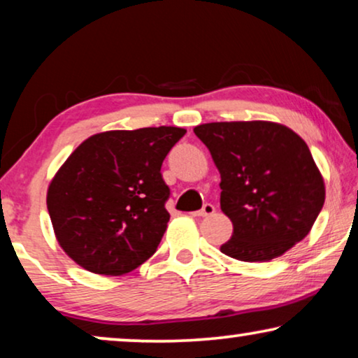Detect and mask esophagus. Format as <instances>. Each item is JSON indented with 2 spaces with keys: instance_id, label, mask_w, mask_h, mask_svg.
<instances>
[{
  "instance_id": "1",
  "label": "esophagus",
  "mask_w": 358,
  "mask_h": 358,
  "mask_svg": "<svg viewBox=\"0 0 358 358\" xmlns=\"http://www.w3.org/2000/svg\"><path fill=\"white\" fill-rule=\"evenodd\" d=\"M215 213V207L212 203H205L202 210H199V212H194L192 215L194 217H210V215Z\"/></svg>"
}]
</instances>
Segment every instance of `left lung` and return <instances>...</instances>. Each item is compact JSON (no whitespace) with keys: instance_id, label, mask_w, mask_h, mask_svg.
I'll use <instances>...</instances> for the list:
<instances>
[{"instance_id":"obj_1","label":"left lung","mask_w":358,"mask_h":358,"mask_svg":"<svg viewBox=\"0 0 358 358\" xmlns=\"http://www.w3.org/2000/svg\"><path fill=\"white\" fill-rule=\"evenodd\" d=\"M194 134L220 171V207L233 223V236L220 251L238 261L267 262L306 238L326 187L300 135L267 120L212 122Z\"/></svg>"}]
</instances>
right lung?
Masks as SVG:
<instances>
[{"label": "right lung", "mask_w": 358, "mask_h": 358, "mask_svg": "<svg viewBox=\"0 0 358 358\" xmlns=\"http://www.w3.org/2000/svg\"><path fill=\"white\" fill-rule=\"evenodd\" d=\"M184 135L179 127L109 130L68 156L47 190L68 257L92 273L124 275L153 256L169 222L161 164Z\"/></svg>", "instance_id": "right-lung-1"}]
</instances>
